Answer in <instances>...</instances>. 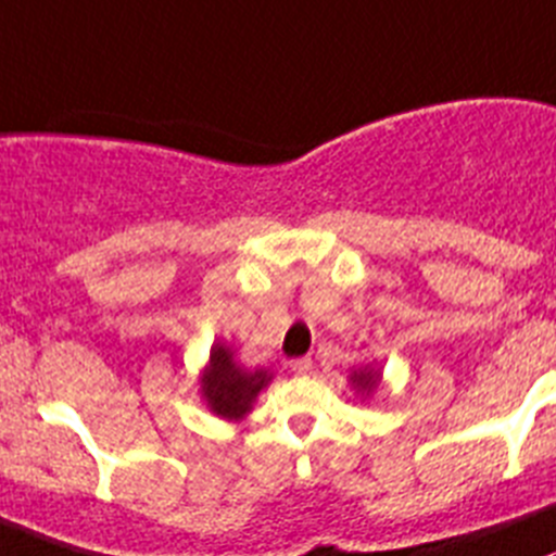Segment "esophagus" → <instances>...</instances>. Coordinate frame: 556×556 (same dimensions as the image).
Returning a JSON list of instances; mask_svg holds the SVG:
<instances>
[{"label":"esophagus","mask_w":556,"mask_h":556,"mask_svg":"<svg viewBox=\"0 0 556 556\" xmlns=\"http://www.w3.org/2000/svg\"><path fill=\"white\" fill-rule=\"evenodd\" d=\"M290 370H293L295 376H309V372H313V359H309V356L293 359V362H290Z\"/></svg>","instance_id":"esophagus-1"}]
</instances>
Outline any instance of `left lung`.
<instances>
[{
    "label": "left lung",
    "mask_w": 556,
    "mask_h": 556,
    "mask_svg": "<svg viewBox=\"0 0 556 556\" xmlns=\"http://www.w3.org/2000/svg\"><path fill=\"white\" fill-rule=\"evenodd\" d=\"M381 378H383L381 365H376V362H367V365H356L354 370L349 372L351 389H354L356 395H362V401H365V397H370L372 392L381 387Z\"/></svg>",
    "instance_id": "obj_1"
}]
</instances>
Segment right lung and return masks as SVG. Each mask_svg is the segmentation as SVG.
<instances>
[{
    "instance_id": "add662e5",
    "label": "right lung",
    "mask_w": 556,
    "mask_h": 556,
    "mask_svg": "<svg viewBox=\"0 0 556 556\" xmlns=\"http://www.w3.org/2000/svg\"><path fill=\"white\" fill-rule=\"evenodd\" d=\"M271 372L257 367L247 370L227 342L211 345L205 367L200 370V397L211 414L227 422H241L252 412L254 401L271 383Z\"/></svg>"
}]
</instances>
